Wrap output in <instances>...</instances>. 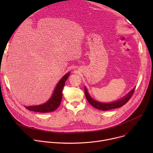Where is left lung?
Segmentation results:
<instances>
[{
    "mask_svg": "<svg viewBox=\"0 0 153 153\" xmlns=\"http://www.w3.org/2000/svg\"><path fill=\"white\" fill-rule=\"evenodd\" d=\"M84 90H85V94L87 100L88 101V102L93 106L102 111H107V110H112V109L121 107L123 105H125L126 102H128L130 99V98L133 96L135 91V88L131 91H129V93H128L126 96H125L122 99L111 103H102V102H100L97 100H95L93 99H92L91 97L90 96L88 92V90H87V89L85 88V87L84 88Z\"/></svg>",
    "mask_w": 153,
    "mask_h": 153,
    "instance_id": "8db88e82",
    "label": "left lung"
}]
</instances>
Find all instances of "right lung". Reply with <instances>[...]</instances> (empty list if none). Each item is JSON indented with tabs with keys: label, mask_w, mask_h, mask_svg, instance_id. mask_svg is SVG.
Returning a JSON list of instances; mask_svg holds the SVG:
<instances>
[{
	"label": "right lung",
	"mask_w": 153,
	"mask_h": 153,
	"mask_svg": "<svg viewBox=\"0 0 153 153\" xmlns=\"http://www.w3.org/2000/svg\"><path fill=\"white\" fill-rule=\"evenodd\" d=\"M70 72L67 73L59 80L51 97L45 103L36 106H25L27 110L39 113H49L55 111L59 106L62 99V90L65 82L68 78Z\"/></svg>",
	"instance_id": "obj_1"
}]
</instances>
